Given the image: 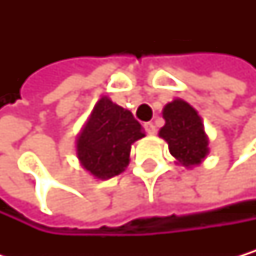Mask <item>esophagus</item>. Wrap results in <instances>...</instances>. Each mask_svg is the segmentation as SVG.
Returning <instances> with one entry per match:
<instances>
[{
  "instance_id": "obj_1",
  "label": "esophagus",
  "mask_w": 256,
  "mask_h": 256,
  "mask_svg": "<svg viewBox=\"0 0 256 256\" xmlns=\"http://www.w3.org/2000/svg\"><path fill=\"white\" fill-rule=\"evenodd\" d=\"M144 129H146V132L149 134V135H155V132H156V127H155L154 122H146Z\"/></svg>"
}]
</instances>
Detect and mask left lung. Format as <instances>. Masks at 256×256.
Wrapping results in <instances>:
<instances>
[{"label":"left lung","mask_w":256,"mask_h":256,"mask_svg":"<svg viewBox=\"0 0 256 256\" xmlns=\"http://www.w3.org/2000/svg\"><path fill=\"white\" fill-rule=\"evenodd\" d=\"M166 124L160 129V138L169 144L175 162L192 169L209 155V136L204 122L194 107L181 98L167 102L162 109Z\"/></svg>","instance_id":"1"}]
</instances>
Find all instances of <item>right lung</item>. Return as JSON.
Returning a JSON list of instances; mask_svg holds the SVG:
<instances>
[{"mask_svg":"<svg viewBox=\"0 0 256 256\" xmlns=\"http://www.w3.org/2000/svg\"><path fill=\"white\" fill-rule=\"evenodd\" d=\"M144 136V129L130 110L102 96L76 136V156L92 176L109 180L126 170L132 144Z\"/></svg>","mask_w":256,"mask_h":256,"instance_id":"right-lung-1","label":"right lung"}]
</instances>
